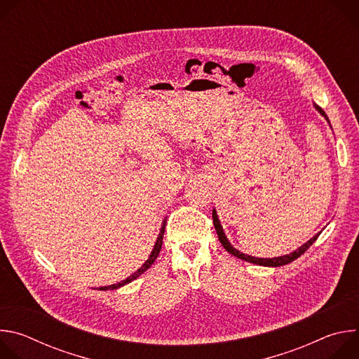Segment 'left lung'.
<instances>
[{"label": "left lung", "instance_id": "1", "mask_svg": "<svg viewBox=\"0 0 359 359\" xmlns=\"http://www.w3.org/2000/svg\"><path fill=\"white\" fill-rule=\"evenodd\" d=\"M314 108H316V109L318 111V114H320L321 116H324L325 121L330 123V119H328L327 114H325L317 104H314ZM330 126H331V123H330ZM331 129H332V126H331ZM213 224H215V229H216V231H217L219 240H220L222 245L226 248V251H229L231 255H234V257H237V259H241V260H244V262H248V263H252V264H257V266H264V267H280V266H285V264H288V263L297 260L301 254H304L306 250L310 248V245L314 244V241H316V240L318 238V236L321 234V231L317 233L314 237H311L309 241L304 243L301 247H298L295 251H292V252H290V254H284V255H280V257H273V259H262V257H252V255H248V254H245V252H241V251H238L236 247L231 245V243L229 241V238H227V236H226V233H224V230H223V227H222V224H220V220H219V216H217L216 209H213Z\"/></svg>", "mask_w": 359, "mask_h": 359}]
</instances>
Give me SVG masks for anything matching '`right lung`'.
I'll return each instance as SVG.
<instances>
[{
    "mask_svg": "<svg viewBox=\"0 0 359 359\" xmlns=\"http://www.w3.org/2000/svg\"><path fill=\"white\" fill-rule=\"evenodd\" d=\"M166 223H168V217H165V219H163V222H162V227H161V231H159V236H158V238H156V243H155V245H153V250H151V252H150V255H149V259L142 264V267H140V269H137L132 276H129L126 280H122L121 283H116V284H112V285H107V287H99L97 290L108 291V290H116V288H121V287H123V285H126V284L132 283L133 280H136V278H137L140 274H143L149 267H151V264L155 263V260L158 259V255H159V252H161V250H162V243H163V234H165Z\"/></svg>",
    "mask_w": 359,
    "mask_h": 359,
    "instance_id": "add662e5",
    "label": "right lung"
}]
</instances>
